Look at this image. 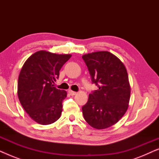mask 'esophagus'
<instances>
[{
    "mask_svg": "<svg viewBox=\"0 0 159 159\" xmlns=\"http://www.w3.org/2000/svg\"><path fill=\"white\" fill-rule=\"evenodd\" d=\"M68 92H69V94H70L71 95H75L77 94V93L75 92V91L71 90H69L68 91Z\"/></svg>",
    "mask_w": 159,
    "mask_h": 159,
    "instance_id": "obj_1",
    "label": "esophagus"
}]
</instances>
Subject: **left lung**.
Instances as JSON below:
<instances>
[{"label": "left lung", "instance_id": "left-lung-1", "mask_svg": "<svg viewBox=\"0 0 159 159\" xmlns=\"http://www.w3.org/2000/svg\"><path fill=\"white\" fill-rule=\"evenodd\" d=\"M97 90L89 95L82 114L91 127L103 129L118 122L127 111L130 85L127 69L121 60L108 51L82 56Z\"/></svg>", "mask_w": 159, "mask_h": 159}]
</instances>
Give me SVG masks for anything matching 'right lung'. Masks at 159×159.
<instances>
[{
	"label": "right lung",
	"mask_w": 159,
	"mask_h": 159,
	"mask_svg": "<svg viewBox=\"0 0 159 159\" xmlns=\"http://www.w3.org/2000/svg\"><path fill=\"white\" fill-rule=\"evenodd\" d=\"M71 56L40 51L24 64L18 79V98L25 111L37 123L47 125L60 118L67 93L55 88L54 84L60 69Z\"/></svg>",
	"instance_id": "obj_1"
}]
</instances>
